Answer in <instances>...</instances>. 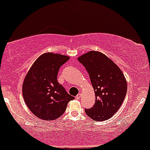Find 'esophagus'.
<instances>
[{
  "instance_id": "34e87169",
  "label": "esophagus",
  "mask_w": 150,
  "mask_h": 150,
  "mask_svg": "<svg viewBox=\"0 0 150 150\" xmlns=\"http://www.w3.org/2000/svg\"><path fill=\"white\" fill-rule=\"evenodd\" d=\"M81 96H82V94H81L80 93H79V94L76 96V99H80V97H81Z\"/></svg>"
}]
</instances>
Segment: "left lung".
<instances>
[{"instance_id": "1", "label": "left lung", "mask_w": 150, "mask_h": 150, "mask_svg": "<svg viewBox=\"0 0 150 150\" xmlns=\"http://www.w3.org/2000/svg\"><path fill=\"white\" fill-rule=\"evenodd\" d=\"M89 73L96 99L94 106L85 108L92 120L104 121L111 118L123 104L127 82L121 70L110 58L98 51H89L78 58Z\"/></svg>"}]
</instances>
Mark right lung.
<instances>
[{"label":"right lung","instance_id":"obj_1","mask_svg":"<svg viewBox=\"0 0 150 150\" xmlns=\"http://www.w3.org/2000/svg\"><path fill=\"white\" fill-rule=\"evenodd\" d=\"M68 59L57 53H44L34 62L24 80L22 94L26 104L41 119L59 118L68 103L75 99L57 80L59 68Z\"/></svg>","mask_w":150,"mask_h":150}]
</instances>
